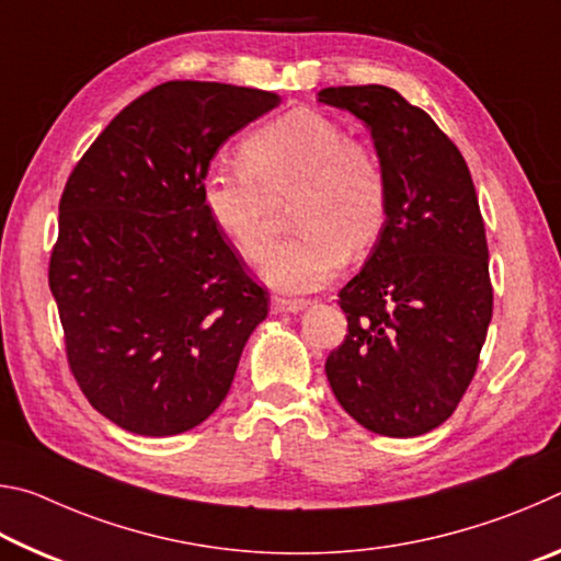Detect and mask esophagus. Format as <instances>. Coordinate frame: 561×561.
Returning <instances> with one entry per match:
<instances>
[{
    "label": "esophagus",
    "instance_id": "1",
    "mask_svg": "<svg viewBox=\"0 0 561 561\" xmlns=\"http://www.w3.org/2000/svg\"><path fill=\"white\" fill-rule=\"evenodd\" d=\"M270 307H272V314H297V311L304 309V301H301V299L272 297Z\"/></svg>",
    "mask_w": 561,
    "mask_h": 561
}]
</instances>
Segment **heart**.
<instances>
[{"mask_svg": "<svg viewBox=\"0 0 561 561\" xmlns=\"http://www.w3.org/2000/svg\"><path fill=\"white\" fill-rule=\"evenodd\" d=\"M242 168H213L203 207L244 260H260L277 207L289 203L297 234L274 247L262 274L291 294L314 291L348 257H364L383 234L388 180L371 150L314 111H291L254 130L240 148Z\"/></svg>", "mask_w": 561, "mask_h": 561, "instance_id": "obj_1", "label": "heart"}]
</instances>
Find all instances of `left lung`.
Returning a JSON list of instances; mask_svg holds the SVG:
<instances>
[{
	"label": "left lung",
	"instance_id": "1",
	"mask_svg": "<svg viewBox=\"0 0 561 561\" xmlns=\"http://www.w3.org/2000/svg\"><path fill=\"white\" fill-rule=\"evenodd\" d=\"M371 130L388 180L383 234L339 291L348 334L327 358L341 408L364 428L415 438L448 421L492 319L478 195L453 140L388 87L319 91Z\"/></svg>",
	"mask_w": 561,
	"mask_h": 561
}]
</instances>
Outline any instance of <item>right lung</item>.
<instances>
[{"label":"right lung","instance_id":"right-lung-1","mask_svg":"<svg viewBox=\"0 0 561 561\" xmlns=\"http://www.w3.org/2000/svg\"><path fill=\"white\" fill-rule=\"evenodd\" d=\"M272 91L168 81L128 103L73 168L49 287L83 396L118 428L185 433L225 401L267 319L203 207L227 138L279 106Z\"/></svg>","mask_w":561,"mask_h":561}]
</instances>
